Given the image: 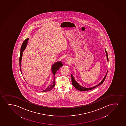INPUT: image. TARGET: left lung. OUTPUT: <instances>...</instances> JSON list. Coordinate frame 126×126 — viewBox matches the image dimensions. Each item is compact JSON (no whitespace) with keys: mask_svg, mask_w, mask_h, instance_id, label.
<instances>
[{"mask_svg":"<svg viewBox=\"0 0 126 126\" xmlns=\"http://www.w3.org/2000/svg\"><path fill=\"white\" fill-rule=\"evenodd\" d=\"M105 52H106V54L107 59L108 62V53H107V52L106 49H105ZM107 73H108V72H107L106 76L104 78L103 80H102V81L100 83H99V84H98L96 86H93V87H92L89 88H85L82 87V86H81L79 84V83H77V82L76 81V80H75L74 77H73L72 75H71L72 83V84H73V86H74V87L76 88V89H78V90L80 91H86L90 90H92V89H94V88L96 87H97L98 86H99L100 85L102 84V83H103V82L104 81V80H105V78H106V77Z\"/></svg>","mask_w":126,"mask_h":126,"instance_id":"left-lung-1","label":"left lung"}]
</instances>
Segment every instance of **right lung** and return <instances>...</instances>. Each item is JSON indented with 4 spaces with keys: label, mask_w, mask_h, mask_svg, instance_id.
Returning <instances> with one entry per match:
<instances>
[{
    "label": "right lung",
    "mask_w": 126,
    "mask_h": 126,
    "mask_svg": "<svg viewBox=\"0 0 126 126\" xmlns=\"http://www.w3.org/2000/svg\"><path fill=\"white\" fill-rule=\"evenodd\" d=\"M29 39L28 38L26 39L23 42L22 45L21 46L20 56L19 57V66L20 71H21V74H22V71H21V61L23 53V52L25 49L27 43H28ZM63 64H62L61 62H56L52 65V66L51 67V71H52V73L53 74V81L51 84L49 85V86H48V87L46 89H45L44 90L41 91V92H48V91H50L52 90V89H53L55 85V75L56 74V73L57 72V71L59 70V68L63 66Z\"/></svg>",
    "instance_id": "add662e5"
}]
</instances>
